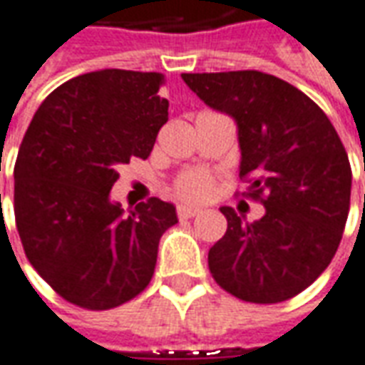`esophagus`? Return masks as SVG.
Wrapping results in <instances>:
<instances>
[{"label": "esophagus", "instance_id": "obj_1", "mask_svg": "<svg viewBox=\"0 0 365 365\" xmlns=\"http://www.w3.org/2000/svg\"><path fill=\"white\" fill-rule=\"evenodd\" d=\"M177 212H178V218H192V216H197L198 212H200V208L188 207V205H180Z\"/></svg>", "mask_w": 365, "mask_h": 365}]
</instances>
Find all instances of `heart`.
Segmentation results:
<instances>
[{"label":"heart","mask_w":365,"mask_h":365,"mask_svg":"<svg viewBox=\"0 0 365 365\" xmlns=\"http://www.w3.org/2000/svg\"><path fill=\"white\" fill-rule=\"evenodd\" d=\"M175 192L182 200H207L212 192V177L205 170H188L175 182Z\"/></svg>","instance_id":"1"}]
</instances>
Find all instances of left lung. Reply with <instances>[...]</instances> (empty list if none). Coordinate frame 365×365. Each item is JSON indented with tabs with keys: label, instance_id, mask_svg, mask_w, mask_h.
Wrapping results in <instances>:
<instances>
[{
	"label": "left lung",
	"instance_id": "obj_1",
	"mask_svg": "<svg viewBox=\"0 0 365 365\" xmlns=\"http://www.w3.org/2000/svg\"><path fill=\"white\" fill-rule=\"evenodd\" d=\"M210 109L236 123L240 177L264 215L235 208L208 250L218 286L245 302L276 304L306 290L338 250L348 220L351 168L326 113L300 89L262 71L182 73Z\"/></svg>",
	"mask_w": 365,
	"mask_h": 365
}]
</instances>
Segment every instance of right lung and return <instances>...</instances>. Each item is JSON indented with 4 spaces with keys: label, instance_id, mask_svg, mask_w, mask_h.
I'll use <instances>...</instances> for the list:
<instances>
[{
    "label": "right lung",
    "instance_id": "obj_1",
    "mask_svg": "<svg viewBox=\"0 0 365 365\" xmlns=\"http://www.w3.org/2000/svg\"><path fill=\"white\" fill-rule=\"evenodd\" d=\"M160 73L101 69L59 85L34 115L17 153L15 222L25 256L67 302L109 310L147 288L158 240L177 225L160 198L110 200L119 165L147 158L168 101Z\"/></svg>",
    "mask_w": 365,
    "mask_h": 365
}]
</instances>
